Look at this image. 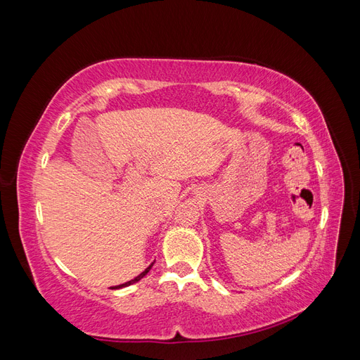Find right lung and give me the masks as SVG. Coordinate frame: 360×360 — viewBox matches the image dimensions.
I'll list each match as a JSON object with an SVG mask.
<instances>
[{"mask_svg":"<svg viewBox=\"0 0 360 360\" xmlns=\"http://www.w3.org/2000/svg\"><path fill=\"white\" fill-rule=\"evenodd\" d=\"M151 266H153V263H151L144 271H143V274H141V275H138L136 278H134L132 281H129V282H124V284H122V285H117L115 288H123V287H129V285H132V284H135V282H138V281H141V279H143L147 274H148V271H150V269H151Z\"/></svg>","mask_w":360,"mask_h":360,"instance_id":"right-lung-1","label":"right lung"}]
</instances>
